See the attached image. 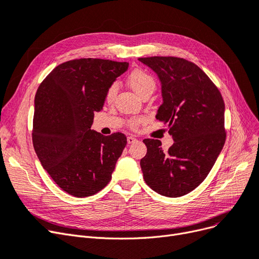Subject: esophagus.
<instances>
[{
	"instance_id": "esophagus-1",
	"label": "esophagus",
	"mask_w": 259,
	"mask_h": 259,
	"mask_svg": "<svg viewBox=\"0 0 259 259\" xmlns=\"http://www.w3.org/2000/svg\"><path fill=\"white\" fill-rule=\"evenodd\" d=\"M127 142H128V144H133V143L137 142V139L135 137H128Z\"/></svg>"
}]
</instances>
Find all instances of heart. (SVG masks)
Instances as JSON below:
<instances>
[{
  "label": "heart",
  "mask_w": 259,
  "mask_h": 259,
  "mask_svg": "<svg viewBox=\"0 0 259 259\" xmlns=\"http://www.w3.org/2000/svg\"><path fill=\"white\" fill-rule=\"evenodd\" d=\"M128 84L139 96H144L147 93H152L156 90V80L154 76L143 69H136L130 72L128 75ZM118 86L116 83H112L104 95V99L108 103H111L115 95L117 94ZM142 122L141 117H135L129 120V126L131 128H137Z\"/></svg>",
  "instance_id": "obj_1"
}]
</instances>
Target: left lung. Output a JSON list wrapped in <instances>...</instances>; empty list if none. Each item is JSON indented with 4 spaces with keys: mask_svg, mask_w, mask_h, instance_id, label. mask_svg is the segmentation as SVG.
I'll return each mask as SVG.
<instances>
[{
    "mask_svg": "<svg viewBox=\"0 0 259 259\" xmlns=\"http://www.w3.org/2000/svg\"><path fill=\"white\" fill-rule=\"evenodd\" d=\"M161 81L163 103L157 119L167 123L174 144L145 139L141 159L145 183L167 197L184 196L203 183L221 152L226 131L222 95L197 65L174 56L140 57Z\"/></svg>",
    "mask_w": 259,
    "mask_h": 259,
    "instance_id": "obj_1",
    "label": "left lung"
}]
</instances>
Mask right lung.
<instances>
[{"mask_svg":"<svg viewBox=\"0 0 259 259\" xmlns=\"http://www.w3.org/2000/svg\"><path fill=\"white\" fill-rule=\"evenodd\" d=\"M128 66L101 59L68 61L56 66L36 92L35 152L55 184L72 196L88 197L107 186L127 144L120 132L104 137L91 127L105 92Z\"/></svg>","mask_w":259,"mask_h":259,"instance_id":"right-lung-1","label":"right lung"}]
</instances>
